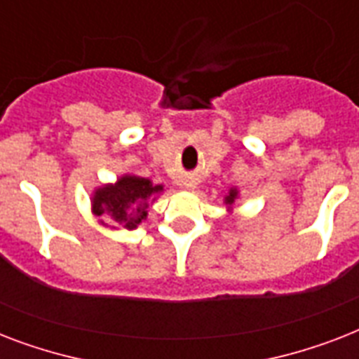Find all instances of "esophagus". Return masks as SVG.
<instances>
[{
    "label": "esophagus",
    "instance_id": "1",
    "mask_svg": "<svg viewBox=\"0 0 359 359\" xmlns=\"http://www.w3.org/2000/svg\"><path fill=\"white\" fill-rule=\"evenodd\" d=\"M186 188H190V190H194V188H196V184H194V182H188V184H186Z\"/></svg>",
    "mask_w": 359,
    "mask_h": 359
}]
</instances>
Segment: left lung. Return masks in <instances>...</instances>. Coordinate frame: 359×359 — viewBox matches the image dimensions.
<instances>
[{
    "mask_svg": "<svg viewBox=\"0 0 359 359\" xmlns=\"http://www.w3.org/2000/svg\"><path fill=\"white\" fill-rule=\"evenodd\" d=\"M238 199H240V190L236 188V186H233V188H229V191H227V196L224 197L225 210H227V214L233 212V205H235Z\"/></svg>",
    "mask_w": 359,
    "mask_h": 359,
    "instance_id": "8db88e82",
    "label": "left lung"
}]
</instances>
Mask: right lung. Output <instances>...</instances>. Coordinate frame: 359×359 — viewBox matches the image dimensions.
Wrapping results in <instances>:
<instances>
[{"instance_id":"add662e5","label":"right lung","mask_w":359,"mask_h":359,"mask_svg":"<svg viewBox=\"0 0 359 359\" xmlns=\"http://www.w3.org/2000/svg\"><path fill=\"white\" fill-rule=\"evenodd\" d=\"M162 194L163 184H154L151 179L135 173H124L115 182H106L93 190L91 212L104 227L134 231L145 222L149 207Z\"/></svg>"}]
</instances>
